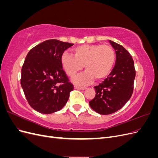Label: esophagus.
I'll return each instance as SVG.
<instances>
[{"label": "esophagus", "instance_id": "esophagus-1", "mask_svg": "<svg viewBox=\"0 0 158 158\" xmlns=\"http://www.w3.org/2000/svg\"><path fill=\"white\" fill-rule=\"evenodd\" d=\"M74 88H75V89H78V90H84V89H86V88L82 87V86H79V85H75Z\"/></svg>", "mask_w": 158, "mask_h": 158}]
</instances>
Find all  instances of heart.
<instances>
[{
  "instance_id": "b5f03b06",
  "label": "heart",
  "mask_w": 158,
  "mask_h": 158,
  "mask_svg": "<svg viewBox=\"0 0 158 158\" xmlns=\"http://www.w3.org/2000/svg\"><path fill=\"white\" fill-rule=\"evenodd\" d=\"M73 55L64 52L60 58L62 66L70 77H73L82 70H86L74 78L78 84H86L94 78L100 80L111 73L115 63V53L108 45H83L75 47Z\"/></svg>"
}]
</instances>
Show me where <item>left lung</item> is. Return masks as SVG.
<instances>
[{
	"label": "left lung",
	"mask_w": 158,
	"mask_h": 158,
	"mask_svg": "<svg viewBox=\"0 0 158 158\" xmlns=\"http://www.w3.org/2000/svg\"><path fill=\"white\" fill-rule=\"evenodd\" d=\"M115 50V65L107 78L94 87L95 96L89 102L94 111L109 114L121 109L132 96L136 71L132 56L117 43L109 40Z\"/></svg>",
	"instance_id": "obj_1"
}]
</instances>
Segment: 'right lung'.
I'll return each mask as SVG.
<instances>
[{
    "instance_id": "add662e5",
    "label": "right lung",
    "mask_w": 158,
    "mask_h": 158,
    "mask_svg": "<svg viewBox=\"0 0 158 158\" xmlns=\"http://www.w3.org/2000/svg\"><path fill=\"white\" fill-rule=\"evenodd\" d=\"M73 45L49 40L27 53L22 68L21 85L28 103L37 112L55 113L67 102L74 86L63 69L60 58Z\"/></svg>"
}]
</instances>
